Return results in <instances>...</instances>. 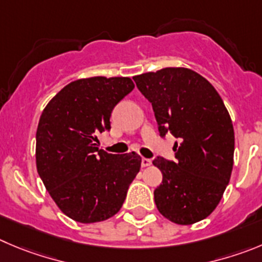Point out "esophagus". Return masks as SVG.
Listing matches in <instances>:
<instances>
[{"label": "esophagus", "mask_w": 262, "mask_h": 262, "mask_svg": "<svg viewBox=\"0 0 262 262\" xmlns=\"http://www.w3.org/2000/svg\"><path fill=\"white\" fill-rule=\"evenodd\" d=\"M151 164H152V161H151V159L142 158V160H141V165H142L143 168H145V167H150Z\"/></svg>", "instance_id": "obj_1"}]
</instances>
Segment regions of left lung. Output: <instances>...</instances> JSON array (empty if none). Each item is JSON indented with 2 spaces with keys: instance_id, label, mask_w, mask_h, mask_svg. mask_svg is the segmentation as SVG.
<instances>
[{
  "instance_id": "left-lung-1",
  "label": "left lung",
  "mask_w": 262,
  "mask_h": 262,
  "mask_svg": "<svg viewBox=\"0 0 262 262\" xmlns=\"http://www.w3.org/2000/svg\"><path fill=\"white\" fill-rule=\"evenodd\" d=\"M133 80L152 104L161 138H177L176 160L158 156L152 161L163 173L154 191L156 207L174 224H195L214 211L230 181V115L211 82L189 68H163Z\"/></svg>"
}]
</instances>
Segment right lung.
Returning a JSON list of instances; mask_svg holds the SVG:
<instances>
[{"instance_id":"obj_1","label":"right lung","mask_w":262,"mask_h":262,"mask_svg":"<svg viewBox=\"0 0 262 262\" xmlns=\"http://www.w3.org/2000/svg\"><path fill=\"white\" fill-rule=\"evenodd\" d=\"M134 89L129 77H90L63 88L42 111L36 133V165L60 211L81 224L115 216L141 168L136 152L98 150L114 107Z\"/></svg>"}]
</instances>
